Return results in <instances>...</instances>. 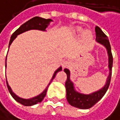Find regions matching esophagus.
I'll use <instances>...</instances> for the list:
<instances>
[{
	"mask_svg": "<svg viewBox=\"0 0 120 120\" xmlns=\"http://www.w3.org/2000/svg\"><path fill=\"white\" fill-rule=\"evenodd\" d=\"M70 64H71L70 61H69V60H65V61H64V62L63 63V67L64 68H69V67L70 66Z\"/></svg>",
	"mask_w": 120,
	"mask_h": 120,
	"instance_id": "34e87169",
	"label": "esophagus"
}]
</instances>
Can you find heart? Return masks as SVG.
<instances>
[{
    "instance_id": "heart-1",
    "label": "heart",
    "mask_w": 120,
    "mask_h": 120,
    "mask_svg": "<svg viewBox=\"0 0 120 120\" xmlns=\"http://www.w3.org/2000/svg\"><path fill=\"white\" fill-rule=\"evenodd\" d=\"M76 31H77V32H81V31H82V29H81V28H77V29H76ZM83 37H84V39L89 40V39H91V38H92V35H91V34L90 31H85L83 33Z\"/></svg>"
}]
</instances>
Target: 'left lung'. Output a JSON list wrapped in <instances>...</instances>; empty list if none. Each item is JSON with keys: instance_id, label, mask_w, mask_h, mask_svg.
Segmentation results:
<instances>
[{"instance_id": "8db88e82", "label": "left lung", "mask_w": 120, "mask_h": 120, "mask_svg": "<svg viewBox=\"0 0 120 120\" xmlns=\"http://www.w3.org/2000/svg\"><path fill=\"white\" fill-rule=\"evenodd\" d=\"M96 31V41L103 44L107 49L108 57H109V69H110V74L107 79L106 84L105 86L101 89V90L96 91L89 95H85L76 91L74 89L73 83L70 81V70L68 69H65L64 71L67 74V80L65 82V88L67 91V100L68 103L76 108L80 109H89L93 107L96 103H97L105 94L110 84L111 76H112V63H113V57L111 52V47L110 42L108 41V36L103 33V31L96 26L95 28Z\"/></svg>"}]
</instances>
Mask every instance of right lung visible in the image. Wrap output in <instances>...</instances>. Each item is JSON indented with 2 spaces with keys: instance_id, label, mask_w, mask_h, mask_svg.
<instances>
[{
  "instance_id": "right-lung-1",
  "label": "right lung",
  "mask_w": 120,
  "mask_h": 120,
  "mask_svg": "<svg viewBox=\"0 0 120 120\" xmlns=\"http://www.w3.org/2000/svg\"><path fill=\"white\" fill-rule=\"evenodd\" d=\"M52 21V19H44V18H41V17H35L31 19H29V21H27L26 22H25L24 24H23L19 29H17L12 35L11 38H10V43H9V46L11 45L12 42L14 41V39L17 37V35L24 32V31H26L28 30H30V29H38V30H43L44 31L46 27L48 26V25L49 24V23ZM6 59L7 57L5 58V68H6ZM62 70V68L60 67V68H58L54 73L53 75V77L50 81V82L49 83V84L48 85V86L46 87L45 90L39 96H36L33 98H30V99H23V98H21L19 97H18L17 96H16L12 91V89H10V86L8 85V82L6 81V83H7V86H8V91L10 92V94H11V96H12V98L16 101H17L18 103H21L22 105H25V106H31V105H34L35 104H37L38 103H41L43 99L44 98V97L46 95V91L48 90V88L50 85V84L51 83L52 80L55 78L56 74Z\"/></svg>"
}]
</instances>
